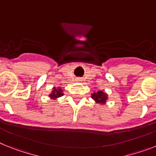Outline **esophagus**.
Wrapping results in <instances>:
<instances>
[{
  "label": "esophagus",
  "mask_w": 156,
  "mask_h": 156,
  "mask_svg": "<svg viewBox=\"0 0 156 156\" xmlns=\"http://www.w3.org/2000/svg\"><path fill=\"white\" fill-rule=\"evenodd\" d=\"M77 80H78V81H82V79H81V78H77Z\"/></svg>",
  "instance_id": "obj_1"
}]
</instances>
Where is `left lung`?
Returning <instances> with one entry per match:
<instances>
[{"label": "left lung", "instance_id": "obj_1", "mask_svg": "<svg viewBox=\"0 0 156 156\" xmlns=\"http://www.w3.org/2000/svg\"><path fill=\"white\" fill-rule=\"evenodd\" d=\"M92 98L95 100L98 103L100 104H104L105 101L107 100L106 94H105L103 91H98V93H94L92 94Z\"/></svg>", "mask_w": 156, "mask_h": 156}]
</instances>
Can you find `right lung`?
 Returning a JSON list of instances; mask_svg holds the SVG:
<instances>
[{"label":"right lung","mask_w":156,"mask_h":156,"mask_svg":"<svg viewBox=\"0 0 156 156\" xmlns=\"http://www.w3.org/2000/svg\"><path fill=\"white\" fill-rule=\"evenodd\" d=\"M62 95H63V94H62V90L61 89H54V90L52 91V94H50V97L51 98H53V99H55V98H59V97H62Z\"/></svg>","instance_id":"add662e5"}]
</instances>
